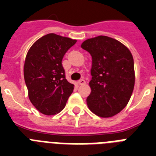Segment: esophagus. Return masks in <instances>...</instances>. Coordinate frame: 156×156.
Returning <instances> with one entry per match:
<instances>
[{"label":"esophagus","mask_w":156,"mask_h":156,"mask_svg":"<svg viewBox=\"0 0 156 156\" xmlns=\"http://www.w3.org/2000/svg\"><path fill=\"white\" fill-rule=\"evenodd\" d=\"M86 83V81L83 79V78H82V79H80V80L78 81V84H79V85H84Z\"/></svg>","instance_id":"esophagus-1"}]
</instances>
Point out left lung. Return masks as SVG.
<instances>
[{"label": "left lung", "mask_w": 156, "mask_h": 156, "mask_svg": "<svg viewBox=\"0 0 156 156\" xmlns=\"http://www.w3.org/2000/svg\"><path fill=\"white\" fill-rule=\"evenodd\" d=\"M81 47L92 57L88 107L101 117L115 116L127 105L133 93V56L121 42L104 35L85 40Z\"/></svg>", "instance_id": "obj_1"}]
</instances>
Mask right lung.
Segmentation results:
<instances>
[{"mask_svg":"<svg viewBox=\"0 0 156 156\" xmlns=\"http://www.w3.org/2000/svg\"><path fill=\"white\" fill-rule=\"evenodd\" d=\"M77 40L48 34L30 47L24 64V79L28 96L37 110L55 115L65 108L73 90L62 66L65 54Z\"/></svg>","mask_w":156,"mask_h":156,"instance_id":"add662e5","label":"right lung"}]
</instances>
